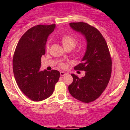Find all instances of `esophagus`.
I'll return each instance as SVG.
<instances>
[{"label":"esophagus","mask_w":130,"mask_h":130,"mask_svg":"<svg viewBox=\"0 0 130 130\" xmlns=\"http://www.w3.org/2000/svg\"><path fill=\"white\" fill-rule=\"evenodd\" d=\"M60 75H61V76H65V75H67V73H66V72H62V71H61V72H60Z\"/></svg>","instance_id":"1"}]
</instances>
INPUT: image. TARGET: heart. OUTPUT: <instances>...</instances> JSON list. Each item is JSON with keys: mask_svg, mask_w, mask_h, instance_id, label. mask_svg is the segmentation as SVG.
Masks as SVG:
<instances>
[{"mask_svg": "<svg viewBox=\"0 0 130 130\" xmlns=\"http://www.w3.org/2000/svg\"><path fill=\"white\" fill-rule=\"evenodd\" d=\"M61 42L62 43L63 46L65 49H73L75 47V45L77 43V39L73 36V35H70V34H68V35H64L62 36L61 38ZM49 44L47 43L46 45V49H49ZM61 67H64V64H60Z\"/></svg>", "mask_w": 130, "mask_h": 130, "instance_id": "1", "label": "heart"}]
</instances>
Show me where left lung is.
I'll return each mask as SVG.
<instances>
[{"mask_svg": "<svg viewBox=\"0 0 130 130\" xmlns=\"http://www.w3.org/2000/svg\"><path fill=\"white\" fill-rule=\"evenodd\" d=\"M73 30L81 33L87 41V49L81 61L74 68L85 72L79 78L72 74L73 82L69 85L70 94L85 103L96 100L107 86L111 75L112 62L105 40L100 31L83 22L70 23Z\"/></svg>", "mask_w": 130, "mask_h": 130, "instance_id": "obj_1", "label": "left lung"}]
</instances>
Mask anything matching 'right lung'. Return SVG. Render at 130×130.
Instances as JSON below:
<instances>
[{"mask_svg":"<svg viewBox=\"0 0 130 130\" xmlns=\"http://www.w3.org/2000/svg\"><path fill=\"white\" fill-rule=\"evenodd\" d=\"M55 27V24L33 26L22 36L15 50L13 72L16 83L24 94L34 102L51 96L60 75L55 70L40 71L47 38Z\"/></svg>","mask_w":130,"mask_h":130,"instance_id":"add662e5","label":"right lung"}]
</instances>
